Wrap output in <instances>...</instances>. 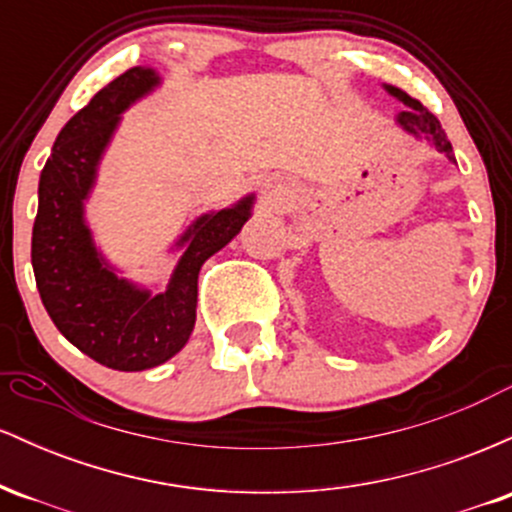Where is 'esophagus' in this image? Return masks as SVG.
<instances>
[{
    "label": "esophagus",
    "mask_w": 512,
    "mask_h": 512,
    "mask_svg": "<svg viewBox=\"0 0 512 512\" xmlns=\"http://www.w3.org/2000/svg\"><path fill=\"white\" fill-rule=\"evenodd\" d=\"M264 195L276 202V199L284 197V190H281V185H276V182H267V190H264Z\"/></svg>",
    "instance_id": "34e87169"
}]
</instances>
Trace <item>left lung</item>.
Returning a JSON list of instances; mask_svg holds the SVG:
<instances>
[{"label":"left lung","instance_id":"left-lung-1","mask_svg":"<svg viewBox=\"0 0 512 512\" xmlns=\"http://www.w3.org/2000/svg\"><path fill=\"white\" fill-rule=\"evenodd\" d=\"M383 88L387 93H390L392 98H397L399 103H404L407 108L399 110L395 122L397 127H402L404 132L411 134V137L416 139H426L428 144L433 146V149L440 151L448 161L455 163V156H452V144L448 142V137H445L443 127H440L438 117L433 113H428V110L421 105L416 98H411L409 93H404L402 88L397 86H390V84H383Z\"/></svg>","mask_w":512,"mask_h":512}]
</instances>
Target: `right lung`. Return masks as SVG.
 Returning a JSON list of instances; mask_svg holds the SVG:
<instances>
[{
    "mask_svg": "<svg viewBox=\"0 0 512 512\" xmlns=\"http://www.w3.org/2000/svg\"><path fill=\"white\" fill-rule=\"evenodd\" d=\"M158 86L156 69L132 67L101 88L57 134L38 182L31 262L40 298L76 349L113 370L156 368L187 344L199 269L238 236L255 207L250 192L197 216L170 248L182 255L163 291L125 279L110 264L86 221V202L122 113Z\"/></svg>",
    "mask_w": 512,
    "mask_h": 512,
    "instance_id": "add662e5",
    "label": "right lung"
}]
</instances>
